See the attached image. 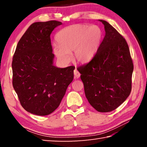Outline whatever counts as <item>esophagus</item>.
<instances>
[{"label": "esophagus", "mask_w": 147, "mask_h": 147, "mask_svg": "<svg viewBox=\"0 0 147 147\" xmlns=\"http://www.w3.org/2000/svg\"><path fill=\"white\" fill-rule=\"evenodd\" d=\"M74 78H78L80 76V74L79 72L77 71V69H75L74 71Z\"/></svg>", "instance_id": "esophagus-1"}]
</instances>
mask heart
<instances>
[{"instance_id":"b5f03b06","label":"heart","mask_w":147,"mask_h":147,"mask_svg":"<svg viewBox=\"0 0 147 147\" xmlns=\"http://www.w3.org/2000/svg\"><path fill=\"white\" fill-rule=\"evenodd\" d=\"M102 31L96 25L73 24L61 29L57 33L54 53L59 61L67 63L73 58L78 63H86L93 58L100 43Z\"/></svg>"}]
</instances>
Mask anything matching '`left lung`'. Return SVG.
<instances>
[{
  "instance_id": "8db88e82",
  "label": "left lung",
  "mask_w": 147,
  "mask_h": 147,
  "mask_svg": "<svg viewBox=\"0 0 147 147\" xmlns=\"http://www.w3.org/2000/svg\"><path fill=\"white\" fill-rule=\"evenodd\" d=\"M100 21L104 38L93 58L77 70L89 104L99 112H109L130 95L134 64L126 39L108 22Z\"/></svg>"
}]
</instances>
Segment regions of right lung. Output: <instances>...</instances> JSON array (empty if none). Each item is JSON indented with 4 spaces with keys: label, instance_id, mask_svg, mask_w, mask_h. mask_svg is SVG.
I'll list each match as a JSON object with an SVG mask.
<instances>
[{
    "label": "right lung",
    "instance_id": "right-lung-1",
    "mask_svg": "<svg viewBox=\"0 0 147 147\" xmlns=\"http://www.w3.org/2000/svg\"><path fill=\"white\" fill-rule=\"evenodd\" d=\"M61 23L32 24L17 44L12 61V84L23 108L37 115H47L59 106L74 78L75 67L53 65L51 34Z\"/></svg>",
    "mask_w": 147,
    "mask_h": 147
}]
</instances>
